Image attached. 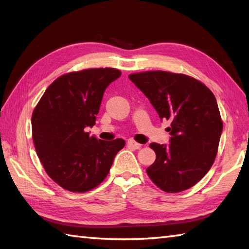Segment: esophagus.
I'll list each match as a JSON object with an SVG mask.
<instances>
[{
	"instance_id": "34e87169",
	"label": "esophagus",
	"mask_w": 249,
	"mask_h": 249,
	"mask_svg": "<svg viewBox=\"0 0 249 249\" xmlns=\"http://www.w3.org/2000/svg\"><path fill=\"white\" fill-rule=\"evenodd\" d=\"M127 145H128L129 147H133V149H135V150H138V149H140V147H141V144L138 143V142H136V141L133 140V139H129V140L127 141Z\"/></svg>"
}]
</instances>
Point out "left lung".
<instances>
[{"label": "left lung", "mask_w": 249, "mask_h": 249, "mask_svg": "<svg viewBox=\"0 0 249 249\" xmlns=\"http://www.w3.org/2000/svg\"><path fill=\"white\" fill-rule=\"evenodd\" d=\"M128 78L150 99L160 119L171 122V143L150 144L156 160L146 173L158 188L179 193L193 187L214 163L223 121L212 91L184 73L149 71Z\"/></svg>", "instance_id": "obj_1"}]
</instances>
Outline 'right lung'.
<instances>
[{
  "instance_id": "add662e5",
  "label": "right lung",
  "mask_w": 249,
  "mask_h": 249,
  "mask_svg": "<svg viewBox=\"0 0 249 249\" xmlns=\"http://www.w3.org/2000/svg\"><path fill=\"white\" fill-rule=\"evenodd\" d=\"M121 76L116 68H88L56 78L32 114V138L47 174L62 188L86 193L108 176L123 139L89 136L105 89Z\"/></svg>"
}]
</instances>
